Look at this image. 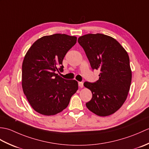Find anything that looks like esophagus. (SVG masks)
Returning <instances> with one entry per match:
<instances>
[{
	"instance_id": "1",
	"label": "esophagus",
	"mask_w": 149,
	"mask_h": 149,
	"mask_svg": "<svg viewBox=\"0 0 149 149\" xmlns=\"http://www.w3.org/2000/svg\"><path fill=\"white\" fill-rule=\"evenodd\" d=\"M78 84H79V86L80 88H83V82H79L78 83Z\"/></svg>"
}]
</instances>
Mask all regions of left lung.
I'll use <instances>...</instances> for the list:
<instances>
[{"mask_svg":"<svg viewBox=\"0 0 149 149\" xmlns=\"http://www.w3.org/2000/svg\"><path fill=\"white\" fill-rule=\"evenodd\" d=\"M92 70H99V79L84 82L92 93L86 103L87 108L100 116L111 115L119 109L127 99L132 73L128 54L122 46L105 34H88L78 38Z\"/></svg>","mask_w":149,"mask_h":149,"instance_id":"left-lung-1","label":"left lung"}]
</instances>
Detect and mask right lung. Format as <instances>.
Segmentation results:
<instances>
[{"label":"right lung","instance_id":"add662e5","mask_svg":"<svg viewBox=\"0 0 149 149\" xmlns=\"http://www.w3.org/2000/svg\"><path fill=\"white\" fill-rule=\"evenodd\" d=\"M76 42V37L65 34L43 36L26 53L22 63V88L36 112L47 116L61 112L78 90L76 81L56 74L63 71V60Z\"/></svg>","mask_w":149,"mask_h":149}]
</instances>
